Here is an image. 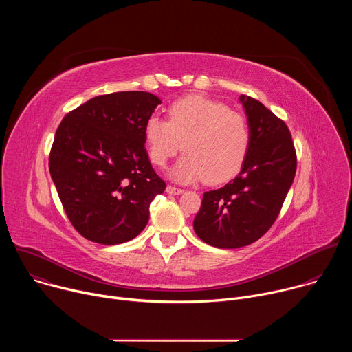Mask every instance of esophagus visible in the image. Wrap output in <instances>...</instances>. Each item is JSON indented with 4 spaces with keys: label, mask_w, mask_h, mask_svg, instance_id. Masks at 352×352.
<instances>
[{
    "label": "esophagus",
    "mask_w": 352,
    "mask_h": 352,
    "mask_svg": "<svg viewBox=\"0 0 352 352\" xmlns=\"http://www.w3.org/2000/svg\"><path fill=\"white\" fill-rule=\"evenodd\" d=\"M166 190H167V193H170V195H181V193L184 192V189L175 188V186H173V185H167Z\"/></svg>",
    "instance_id": "esophagus-1"
}]
</instances>
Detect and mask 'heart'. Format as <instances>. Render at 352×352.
<instances>
[{
	"mask_svg": "<svg viewBox=\"0 0 352 352\" xmlns=\"http://www.w3.org/2000/svg\"><path fill=\"white\" fill-rule=\"evenodd\" d=\"M148 157L164 167L182 146L184 156L171 177L184 184L204 179L220 184L242 167L250 146L246 118L227 106L202 96H189L173 103L168 121L148 117L144 125Z\"/></svg>",
	"mask_w": 352,
	"mask_h": 352,
	"instance_id": "1",
	"label": "heart"
}]
</instances>
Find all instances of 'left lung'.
I'll return each mask as SVG.
<instances>
[{"label":"left lung","mask_w":352,"mask_h":352,"mask_svg":"<svg viewBox=\"0 0 352 352\" xmlns=\"http://www.w3.org/2000/svg\"><path fill=\"white\" fill-rule=\"evenodd\" d=\"M250 146L239 174L204 193L193 230L204 242L232 249L263 236L276 221L296 171L288 126L256 98L241 96Z\"/></svg>","instance_id":"obj_1"}]
</instances>
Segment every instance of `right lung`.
<instances>
[{"label":"right lung","mask_w":352,"mask_h":352,"mask_svg":"<svg viewBox=\"0 0 352 352\" xmlns=\"http://www.w3.org/2000/svg\"><path fill=\"white\" fill-rule=\"evenodd\" d=\"M162 100L147 91L90 98L61 121L48 167L64 210L86 239L124 243L148 221L166 182L144 148V125Z\"/></svg>","instance_id":"obj_1"}]
</instances>
